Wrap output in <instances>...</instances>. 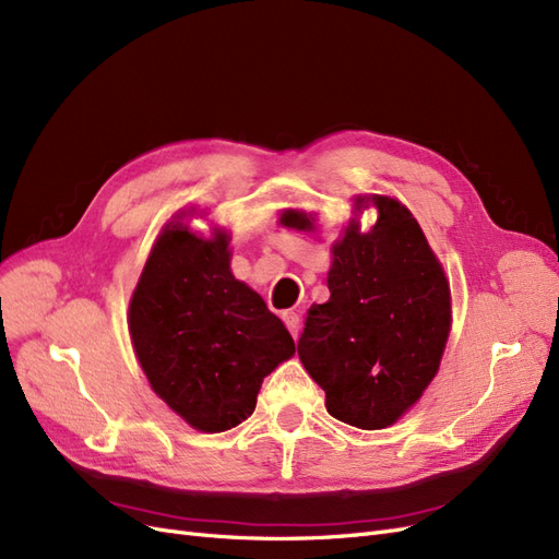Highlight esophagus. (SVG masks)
<instances>
[{"label":"esophagus","mask_w":559,"mask_h":559,"mask_svg":"<svg viewBox=\"0 0 559 559\" xmlns=\"http://www.w3.org/2000/svg\"><path fill=\"white\" fill-rule=\"evenodd\" d=\"M283 322H285V328L290 330V334L297 338V334H299V316L295 311H285L283 313Z\"/></svg>","instance_id":"34e87169"}]
</instances>
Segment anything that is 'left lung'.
Returning a JSON list of instances; mask_svg holds the SVG:
<instances>
[{"instance_id": "obj_1", "label": "left lung", "mask_w": 559, "mask_h": 559, "mask_svg": "<svg viewBox=\"0 0 559 559\" xmlns=\"http://www.w3.org/2000/svg\"><path fill=\"white\" fill-rule=\"evenodd\" d=\"M373 206L371 231L353 223L334 246L330 299L311 306L297 344L330 416L359 429H383L420 400L450 330V287L420 225L390 197ZM281 221L313 227L299 211Z\"/></svg>"}]
</instances>
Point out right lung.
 I'll return each mask as SVG.
<instances>
[{"label":"right lung","instance_id":"add662e5","mask_svg":"<svg viewBox=\"0 0 559 559\" xmlns=\"http://www.w3.org/2000/svg\"><path fill=\"white\" fill-rule=\"evenodd\" d=\"M130 334L151 388L186 423L225 431L255 411L262 378L295 341L264 299L229 272L227 237L159 234L130 301Z\"/></svg>","mask_w":559,"mask_h":559}]
</instances>
